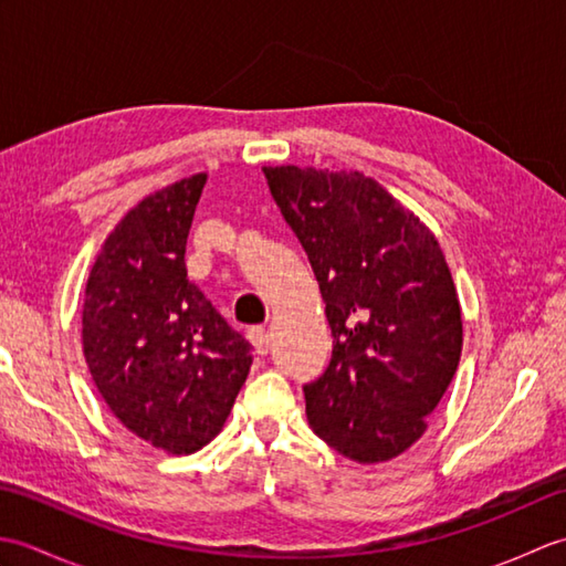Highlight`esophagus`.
<instances>
[{
    "instance_id": "obj_1",
    "label": "esophagus",
    "mask_w": 566,
    "mask_h": 566,
    "mask_svg": "<svg viewBox=\"0 0 566 566\" xmlns=\"http://www.w3.org/2000/svg\"><path fill=\"white\" fill-rule=\"evenodd\" d=\"M248 340L252 343V347H255V353L268 355V350H270V333H268V328L252 326L248 331Z\"/></svg>"
}]
</instances>
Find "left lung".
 Segmentation results:
<instances>
[{
	"instance_id": "8db88e82",
	"label": "left lung",
	"mask_w": 566,
	"mask_h": 566,
	"mask_svg": "<svg viewBox=\"0 0 566 566\" xmlns=\"http://www.w3.org/2000/svg\"><path fill=\"white\" fill-rule=\"evenodd\" d=\"M304 245L333 333L304 387L311 430L359 464L389 462L428 430L462 355V308L436 233L359 170L262 167Z\"/></svg>"
}]
</instances>
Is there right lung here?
<instances>
[{
    "label": "right lung",
    "mask_w": 566,
    "mask_h": 566,
    "mask_svg": "<svg viewBox=\"0 0 566 566\" xmlns=\"http://www.w3.org/2000/svg\"><path fill=\"white\" fill-rule=\"evenodd\" d=\"M209 175L143 197L94 260L82 353L122 423L167 454L219 436L252 365L250 343L187 280L185 248Z\"/></svg>",
    "instance_id": "add662e5"
}]
</instances>
